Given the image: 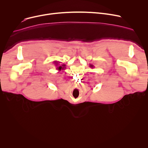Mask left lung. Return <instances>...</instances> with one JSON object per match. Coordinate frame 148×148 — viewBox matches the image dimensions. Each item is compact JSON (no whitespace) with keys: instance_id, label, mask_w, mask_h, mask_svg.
<instances>
[{"instance_id":"8db88e82","label":"left lung","mask_w":148,"mask_h":148,"mask_svg":"<svg viewBox=\"0 0 148 148\" xmlns=\"http://www.w3.org/2000/svg\"><path fill=\"white\" fill-rule=\"evenodd\" d=\"M90 68H94V66H93L92 65H90Z\"/></svg>"}]
</instances>
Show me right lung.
I'll return each mask as SVG.
<instances>
[{"label":"right lung","instance_id":"right-lung-1","mask_svg":"<svg viewBox=\"0 0 148 148\" xmlns=\"http://www.w3.org/2000/svg\"><path fill=\"white\" fill-rule=\"evenodd\" d=\"M54 63H55L54 64H56V66H58V67H57V69L59 70V71H61V69L63 70V69L65 68V64H62V65H60L59 64V62H57V61L54 62Z\"/></svg>","mask_w":148,"mask_h":148}]
</instances>
